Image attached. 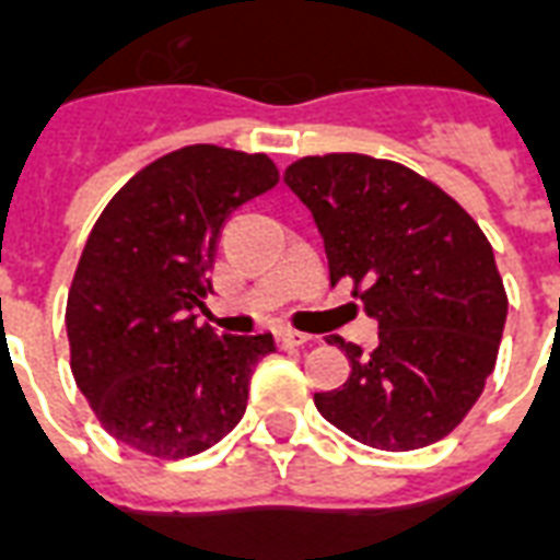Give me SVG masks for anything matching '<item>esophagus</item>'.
Segmentation results:
<instances>
[{
	"mask_svg": "<svg viewBox=\"0 0 560 560\" xmlns=\"http://www.w3.org/2000/svg\"><path fill=\"white\" fill-rule=\"evenodd\" d=\"M306 342H310V336L301 334V330H280L277 334V345L280 348H304Z\"/></svg>",
	"mask_w": 560,
	"mask_h": 560,
	"instance_id": "esophagus-1",
	"label": "esophagus"
}]
</instances>
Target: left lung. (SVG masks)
<instances>
[{
  "label": "left lung",
  "instance_id": "1",
  "mask_svg": "<svg viewBox=\"0 0 560 560\" xmlns=\"http://www.w3.org/2000/svg\"><path fill=\"white\" fill-rule=\"evenodd\" d=\"M285 183L325 238L330 285L354 283L377 318V348L334 336L351 375L315 393L342 434L413 452L464 422L493 375L508 295L493 247L472 215L410 167L363 153L304 155Z\"/></svg>",
  "mask_w": 560,
  "mask_h": 560
}]
</instances>
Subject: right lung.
I'll return each instance as SVG.
<instances>
[{"instance_id":"obj_1","label":"right lung","mask_w":560,"mask_h":560,"mask_svg":"<svg viewBox=\"0 0 560 560\" xmlns=\"http://www.w3.org/2000/svg\"><path fill=\"white\" fill-rule=\"evenodd\" d=\"M277 183L265 153L191 144L141 167L96 218L65 318L75 386L117 443L179 460L242 422L275 339L221 336L195 310L230 215Z\"/></svg>"}]
</instances>
